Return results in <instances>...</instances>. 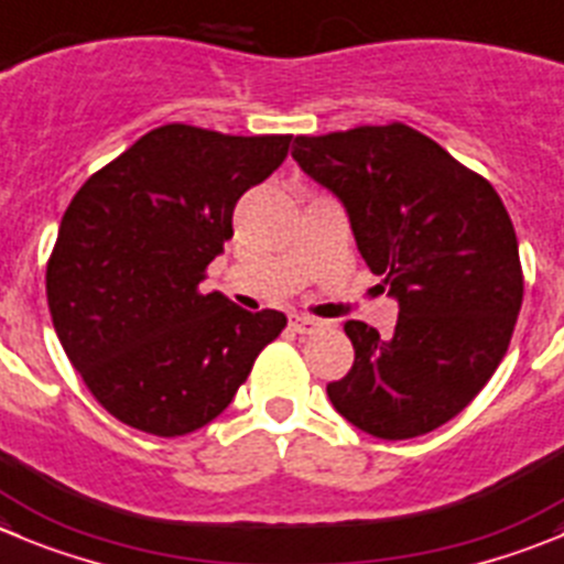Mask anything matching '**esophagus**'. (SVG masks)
<instances>
[{
  "instance_id": "1",
  "label": "esophagus",
  "mask_w": 564,
  "mask_h": 564,
  "mask_svg": "<svg viewBox=\"0 0 564 564\" xmlns=\"http://www.w3.org/2000/svg\"><path fill=\"white\" fill-rule=\"evenodd\" d=\"M289 328H292L294 334H314V330L323 328V323L314 317H300V314H292V317H289Z\"/></svg>"
}]
</instances>
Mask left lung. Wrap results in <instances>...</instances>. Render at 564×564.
<instances>
[{
    "label": "left lung",
    "mask_w": 564,
    "mask_h": 564,
    "mask_svg": "<svg viewBox=\"0 0 564 564\" xmlns=\"http://www.w3.org/2000/svg\"><path fill=\"white\" fill-rule=\"evenodd\" d=\"M292 158L345 203L361 258L401 306L392 336L347 319L356 359L328 383L330 403L378 440L440 429L498 370L523 303L501 197L403 122L297 135Z\"/></svg>",
    "instance_id": "8db88e82"
}]
</instances>
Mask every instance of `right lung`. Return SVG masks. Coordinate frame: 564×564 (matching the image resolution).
<instances>
[{
  "mask_svg": "<svg viewBox=\"0 0 564 564\" xmlns=\"http://www.w3.org/2000/svg\"><path fill=\"white\" fill-rule=\"evenodd\" d=\"M289 141L163 124L68 203L46 261L52 325L88 392L130 429H203L286 328L275 308L250 314L199 283L234 236L239 197Z\"/></svg>",
  "mask_w": 564,
  "mask_h": 564,
  "instance_id": "add662e5",
  "label": "right lung"
}]
</instances>
